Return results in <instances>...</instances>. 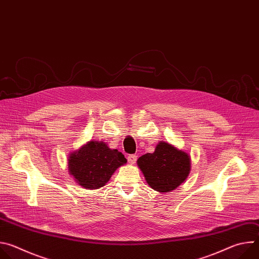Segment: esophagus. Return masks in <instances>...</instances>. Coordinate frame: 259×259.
<instances>
[{"mask_svg":"<svg viewBox=\"0 0 259 259\" xmlns=\"http://www.w3.org/2000/svg\"><path fill=\"white\" fill-rule=\"evenodd\" d=\"M127 160H128L129 164H131V165H134V164L136 163V160H137V156H136V155H129V156L127 157Z\"/></svg>","mask_w":259,"mask_h":259,"instance_id":"esophagus-1","label":"esophagus"}]
</instances>
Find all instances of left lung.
Returning <instances> with one entry per match:
<instances>
[{"instance_id":"1","label":"left lung","mask_w":259,"mask_h":259,"mask_svg":"<svg viewBox=\"0 0 259 259\" xmlns=\"http://www.w3.org/2000/svg\"><path fill=\"white\" fill-rule=\"evenodd\" d=\"M137 165L149 186L160 193H168L186 180L191 171V157L172 144L161 141L152 154L137 160Z\"/></svg>"}]
</instances>
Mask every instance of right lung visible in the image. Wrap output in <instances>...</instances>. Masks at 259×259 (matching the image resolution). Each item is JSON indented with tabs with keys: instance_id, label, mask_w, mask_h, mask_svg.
I'll list each match as a JSON object with an SVG mask.
<instances>
[{
	"instance_id": "1",
	"label": "right lung",
	"mask_w": 259,
	"mask_h": 259,
	"mask_svg": "<svg viewBox=\"0 0 259 259\" xmlns=\"http://www.w3.org/2000/svg\"><path fill=\"white\" fill-rule=\"evenodd\" d=\"M127 160L118 150L109 149L102 141L91 140L68 157V172L79 186L99 189Z\"/></svg>"
}]
</instances>
